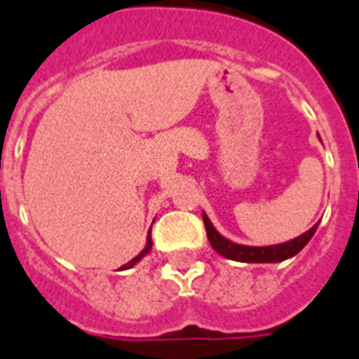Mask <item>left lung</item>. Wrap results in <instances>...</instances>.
I'll return each instance as SVG.
<instances>
[{
	"label": "left lung",
	"mask_w": 359,
	"mask_h": 359,
	"mask_svg": "<svg viewBox=\"0 0 359 359\" xmlns=\"http://www.w3.org/2000/svg\"><path fill=\"white\" fill-rule=\"evenodd\" d=\"M202 219H204L205 232H208V240H210L211 247L223 255L224 258L236 260V262H247V264H271V262H283L286 258H292L294 255H298L304 249L313 234L318 229V223L304 232L298 238H294L285 243H277V245H264V247H251V245H241V243H234V241L226 240L224 236H221L215 230V226L211 224L210 217L202 211Z\"/></svg>",
	"instance_id": "left-lung-1"
}]
</instances>
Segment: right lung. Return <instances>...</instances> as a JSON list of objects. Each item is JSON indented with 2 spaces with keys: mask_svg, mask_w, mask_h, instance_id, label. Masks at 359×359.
<instances>
[{
  "mask_svg": "<svg viewBox=\"0 0 359 359\" xmlns=\"http://www.w3.org/2000/svg\"><path fill=\"white\" fill-rule=\"evenodd\" d=\"M151 247H154V241H151V229H149V234H148V238H146V247H144V249H142V251L138 252V255H136V257L133 258V260H130V262H127V264H125V266H121V268H119V269H129V268H133L135 264L140 262L142 258L146 257V255H148V252L151 251Z\"/></svg>",
  "mask_w": 359,
  "mask_h": 359,
  "instance_id": "right-lung-1",
  "label": "right lung"
}]
</instances>
